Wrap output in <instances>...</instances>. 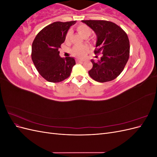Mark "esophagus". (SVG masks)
Returning a JSON list of instances; mask_svg holds the SVG:
<instances>
[{
    "label": "esophagus",
    "mask_w": 157,
    "mask_h": 157,
    "mask_svg": "<svg viewBox=\"0 0 157 157\" xmlns=\"http://www.w3.org/2000/svg\"><path fill=\"white\" fill-rule=\"evenodd\" d=\"M77 63H82V62H83V61H82V60L77 59Z\"/></svg>",
    "instance_id": "1"
}]
</instances>
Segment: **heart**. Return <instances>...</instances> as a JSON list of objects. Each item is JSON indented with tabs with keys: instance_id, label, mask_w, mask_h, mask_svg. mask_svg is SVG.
<instances>
[{
	"instance_id": "b5f03b06",
	"label": "heart",
	"mask_w": 157,
	"mask_h": 157,
	"mask_svg": "<svg viewBox=\"0 0 157 157\" xmlns=\"http://www.w3.org/2000/svg\"><path fill=\"white\" fill-rule=\"evenodd\" d=\"M77 31L84 38H88L90 36L92 33V30L90 28L84 24H80L77 27ZM71 35V31H69L66 35L65 39L69 40ZM87 48L84 46H76L71 50V53L72 54L77 58H82V57L86 53Z\"/></svg>"
}]
</instances>
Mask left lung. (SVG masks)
<instances>
[{"mask_svg":"<svg viewBox=\"0 0 157 157\" xmlns=\"http://www.w3.org/2000/svg\"><path fill=\"white\" fill-rule=\"evenodd\" d=\"M97 36L95 54L100 59H92L90 77L99 82L116 78L124 69L130 56V42L126 33L115 23L104 20H82Z\"/></svg>","mask_w":157,"mask_h":157,"instance_id":"8db88e82","label":"left lung"}]
</instances>
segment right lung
I'll list each match as a JSON object with an SVG mask.
<instances>
[{"instance_id": "1", "label": "right lung", "mask_w": 157, "mask_h": 157, "mask_svg": "<svg viewBox=\"0 0 157 157\" xmlns=\"http://www.w3.org/2000/svg\"><path fill=\"white\" fill-rule=\"evenodd\" d=\"M76 21H56L45 27L32 44L31 58L38 72L50 82H61L68 78L76 64L73 58H61L58 50L67 33Z\"/></svg>"}]
</instances>
